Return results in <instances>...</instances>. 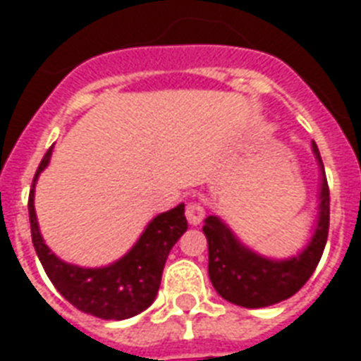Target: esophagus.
<instances>
[{
  "label": "esophagus",
  "instance_id": "esophagus-1",
  "mask_svg": "<svg viewBox=\"0 0 361 361\" xmlns=\"http://www.w3.org/2000/svg\"><path fill=\"white\" fill-rule=\"evenodd\" d=\"M185 219H188L189 224H201V220L204 219V209L203 204L199 203V201H189L188 207H185Z\"/></svg>",
  "mask_w": 361,
  "mask_h": 361
}]
</instances>
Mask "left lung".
<instances>
[{
    "label": "left lung",
    "mask_w": 361,
    "mask_h": 361,
    "mask_svg": "<svg viewBox=\"0 0 361 361\" xmlns=\"http://www.w3.org/2000/svg\"><path fill=\"white\" fill-rule=\"evenodd\" d=\"M321 172L319 220L310 243L295 257L269 259L245 247L234 232L216 216L204 219L203 232L209 242V276L224 300L242 307H267L288 300L310 280L319 265L329 235V185L325 166L315 141L311 142Z\"/></svg>",
    "instance_id": "left-lung-1"
}]
</instances>
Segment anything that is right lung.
I'll list each match as a JSON object with an SVG mask.
<instances>
[{
    "label": "right lung",
    "instance_id": "1",
    "mask_svg": "<svg viewBox=\"0 0 361 361\" xmlns=\"http://www.w3.org/2000/svg\"><path fill=\"white\" fill-rule=\"evenodd\" d=\"M51 149L54 147L48 149L38 166L28 195V216L36 255L51 284L77 310L106 321L135 317L154 302L168 253L188 230V220L183 214L185 204H178L172 211L150 220L137 243L116 263L98 269L69 265L56 257L44 243L35 211V185L50 162Z\"/></svg>",
    "mask_w": 361,
    "mask_h": 361
}]
</instances>
